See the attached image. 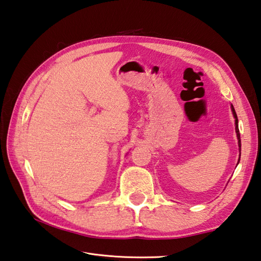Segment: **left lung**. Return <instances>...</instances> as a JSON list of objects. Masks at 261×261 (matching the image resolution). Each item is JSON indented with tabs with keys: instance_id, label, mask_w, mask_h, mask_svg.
<instances>
[{
	"instance_id": "1",
	"label": "left lung",
	"mask_w": 261,
	"mask_h": 261,
	"mask_svg": "<svg viewBox=\"0 0 261 261\" xmlns=\"http://www.w3.org/2000/svg\"><path fill=\"white\" fill-rule=\"evenodd\" d=\"M231 111H232V115L233 118H235V125H236V133H237V139H238V146H239V152H240V148H242V142H240V133H239V129H238V119H237V115H236V111L233 109V107L231 105ZM239 160H240V155H239ZM239 162V161H238Z\"/></svg>"
}]
</instances>
